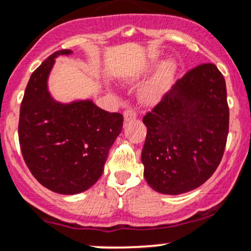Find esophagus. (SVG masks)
I'll return each mask as SVG.
<instances>
[{
  "label": "esophagus",
  "mask_w": 251,
  "mask_h": 251,
  "mask_svg": "<svg viewBox=\"0 0 251 251\" xmlns=\"http://www.w3.org/2000/svg\"><path fill=\"white\" fill-rule=\"evenodd\" d=\"M136 118H137V114L132 109H127L124 112V121H125V123H130V121L134 120Z\"/></svg>",
  "instance_id": "obj_1"
}]
</instances>
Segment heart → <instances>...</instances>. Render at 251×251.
I'll return each mask as SVG.
<instances>
[{
    "instance_id": "1",
    "label": "heart",
    "mask_w": 251,
    "mask_h": 251,
    "mask_svg": "<svg viewBox=\"0 0 251 251\" xmlns=\"http://www.w3.org/2000/svg\"><path fill=\"white\" fill-rule=\"evenodd\" d=\"M178 65L174 60H167L161 65V67L156 71L152 78L139 91V101L143 105L152 107L162 101L163 97L168 94L172 88V84L176 77ZM136 77L126 79V83H134L137 80Z\"/></svg>"
}]
</instances>
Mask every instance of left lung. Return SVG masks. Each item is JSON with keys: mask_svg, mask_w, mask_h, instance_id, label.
Wrapping results in <instances>:
<instances>
[{"mask_svg": "<svg viewBox=\"0 0 251 251\" xmlns=\"http://www.w3.org/2000/svg\"><path fill=\"white\" fill-rule=\"evenodd\" d=\"M224 75L203 63L179 79L143 118L144 178L152 190L180 195L208 180L223 159L228 133Z\"/></svg>", "mask_w": 251, "mask_h": 251, "instance_id": "obj_1", "label": "left lung"}]
</instances>
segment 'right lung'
<instances>
[{"instance_id": "right-lung-1", "label": "right lung", "mask_w": 251, "mask_h": 251, "mask_svg": "<svg viewBox=\"0 0 251 251\" xmlns=\"http://www.w3.org/2000/svg\"><path fill=\"white\" fill-rule=\"evenodd\" d=\"M62 49L31 75L20 105L19 143L28 170L50 191L77 195L102 176L108 152L123 130V115L101 109L91 99L56 101L48 80Z\"/></svg>"}]
</instances>
